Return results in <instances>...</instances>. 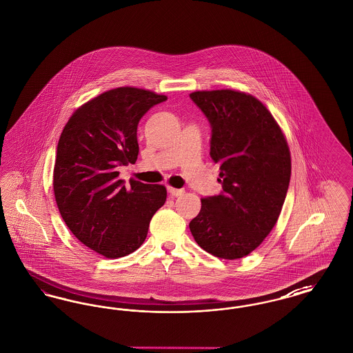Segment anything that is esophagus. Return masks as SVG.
Returning a JSON list of instances; mask_svg holds the SVG:
<instances>
[{"label":"esophagus","instance_id":"34e87169","mask_svg":"<svg viewBox=\"0 0 353 353\" xmlns=\"http://www.w3.org/2000/svg\"><path fill=\"white\" fill-rule=\"evenodd\" d=\"M184 189H177V188H172L168 186V193L172 197H179V196H183L184 194Z\"/></svg>","mask_w":353,"mask_h":353}]
</instances>
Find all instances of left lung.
Segmentation results:
<instances>
[{"instance_id":"left-lung-1","label":"left lung","mask_w":353,"mask_h":353,"mask_svg":"<svg viewBox=\"0 0 353 353\" xmlns=\"http://www.w3.org/2000/svg\"><path fill=\"white\" fill-rule=\"evenodd\" d=\"M189 97L210 123V157L222 185L221 194L202 199L189 229L205 252L238 259L278 221L291 176L290 150L269 110L250 94L214 90Z\"/></svg>"}]
</instances>
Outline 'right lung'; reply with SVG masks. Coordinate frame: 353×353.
<instances>
[{"label":"right lung","mask_w":353,"mask_h":353,"mask_svg":"<svg viewBox=\"0 0 353 353\" xmlns=\"http://www.w3.org/2000/svg\"><path fill=\"white\" fill-rule=\"evenodd\" d=\"M165 101L134 87L105 91L79 107L59 137L52 176L59 213L72 234L105 258L137 250L167 200L164 185L119 179L120 167L137 159L140 119Z\"/></svg>","instance_id":"add662e5"}]
</instances>
